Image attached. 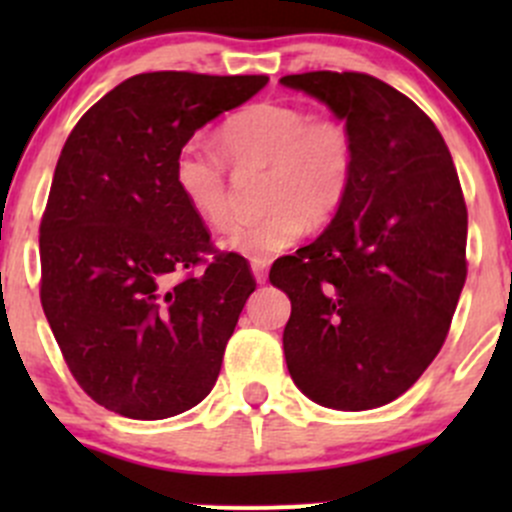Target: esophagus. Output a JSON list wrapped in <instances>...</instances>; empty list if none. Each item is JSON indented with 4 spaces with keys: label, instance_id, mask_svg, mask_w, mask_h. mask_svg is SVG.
Returning <instances> with one entry per match:
<instances>
[{
    "label": "esophagus",
    "instance_id": "34e87169",
    "mask_svg": "<svg viewBox=\"0 0 512 512\" xmlns=\"http://www.w3.org/2000/svg\"><path fill=\"white\" fill-rule=\"evenodd\" d=\"M252 275H255L257 285H265V282H267V265H265V262H252Z\"/></svg>",
    "mask_w": 512,
    "mask_h": 512
}]
</instances>
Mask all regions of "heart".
I'll return each mask as SVG.
<instances>
[{
  "instance_id": "1",
  "label": "heart",
  "mask_w": 512,
  "mask_h": 512,
  "mask_svg": "<svg viewBox=\"0 0 512 512\" xmlns=\"http://www.w3.org/2000/svg\"><path fill=\"white\" fill-rule=\"evenodd\" d=\"M218 146L235 168L265 165L267 210L237 225L225 247L265 260L299 240L304 227L327 225L342 208L354 175L352 131L337 118H312L292 103H252L220 126ZM173 183L190 210L215 230L232 223L225 165L200 143H185L173 160Z\"/></svg>"
}]
</instances>
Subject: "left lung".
Listing matches in <instances>:
<instances>
[{"label":"left lung","instance_id":"1","mask_svg":"<svg viewBox=\"0 0 512 512\" xmlns=\"http://www.w3.org/2000/svg\"><path fill=\"white\" fill-rule=\"evenodd\" d=\"M347 121L354 175L332 223L272 265L292 302L287 369L327 409L399 399L446 342L466 282L468 213L446 141L394 86L356 71L282 76Z\"/></svg>","mask_w":512,"mask_h":512}]
</instances>
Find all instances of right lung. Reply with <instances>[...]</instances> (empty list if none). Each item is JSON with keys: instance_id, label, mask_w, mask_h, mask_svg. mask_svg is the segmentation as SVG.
Here are the masks:
<instances>
[{"instance_id": "add662e5", "label": "right lung", "mask_w": 512, "mask_h": 512, "mask_svg": "<svg viewBox=\"0 0 512 512\" xmlns=\"http://www.w3.org/2000/svg\"><path fill=\"white\" fill-rule=\"evenodd\" d=\"M267 81L138 74L66 138L39 227L41 307L74 379L108 411L158 421L193 409L218 381L255 280L245 257L215 250L175 188L173 160ZM198 264L209 267L182 274Z\"/></svg>"}]
</instances>
